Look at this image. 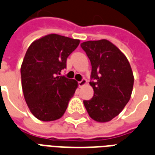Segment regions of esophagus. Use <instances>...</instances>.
I'll list each match as a JSON object with an SVG mask.
<instances>
[{
    "label": "esophagus",
    "mask_w": 155,
    "mask_h": 155,
    "mask_svg": "<svg viewBox=\"0 0 155 155\" xmlns=\"http://www.w3.org/2000/svg\"><path fill=\"white\" fill-rule=\"evenodd\" d=\"M86 84H87V80H84V79H83L81 81L79 82V86H80V87H83V86L86 85Z\"/></svg>",
    "instance_id": "obj_1"
}]
</instances>
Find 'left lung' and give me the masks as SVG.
I'll list each match as a JSON object with an SVG mask.
<instances>
[{"label":"left lung","mask_w":155,"mask_h":155,"mask_svg":"<svg viewBox=\"0 0 155 155\" xmlns=\"http://www.w3.org/2000/svg\"><path fill=\"white\" fill-rule=\"evenodd\" d=\"M92 65L89 83L93 98L84 101L88 115L99 123L109 122L122 111L130 100L134 76L128 60L107 40L81 44Z\"/></svg>","instance_id":"left-lung-1"}]
</instances>
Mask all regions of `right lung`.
Returning <instances> with one entry per match:
<instances>
[{
  "label": "right lung",
  "mask_w": 155,
  "mask_h": 155,
  "mask_svg": "<svg viewBox=\"0 0 155 155\" xmlns=\"http://www.w3.org/2000/svg\"><path fill=\"white\" fill-rule=\"evenodd\" d=\"M80 42L49 34L33 41L27 50L21 66L22 92L31 113L38 120L54 121L64 114L78 82L59 75Z\"/></svg>",
  "instance_id": "right-lung-1"
}]
</instances>
